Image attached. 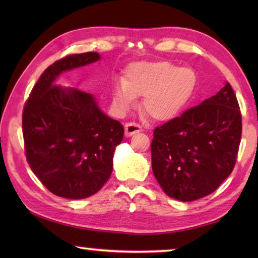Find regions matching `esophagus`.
<instances>
[{"label":"esophagus","instance_id":"1","mask_svg":"<svg viewBox=\"0 0 258 258\" xmlns=\"http://www.w3.org/2000/svg\"><path fill=\"white\" fill-rule=\"evenodd\" d=\"M142 132V127L141 126H139L134 123H127L125 124V137L126 138H130L132 137L133 134L135 133H140Z\"/></svg>","mask_w":258,"mask_h":258}]
</instances>
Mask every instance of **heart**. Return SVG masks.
<instances>
[{
  "label": "heart",
  "mask_w": 258,
  "mask_h": 258,
  "mask_svg": "<svg viewBox=\"0 0 258 258\" xmlns=\"http://www.w3.org/2000/svg\"><path fill=\"white\" fill-rule=\"evenodd\" d=\"M195 72L168 61H137L126 68L123 81L113 86L112 108L125 116L143 97L142 110L157 121L171 120L180 113L195 92Z\"/></svg>",
  "instance_id": "obj_1"
}]
</instances>
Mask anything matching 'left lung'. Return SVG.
<instances>
[{"instance_id":"obj_1","label":"left lung","mask_w":258,"mask_h":258,"mask_svg":"<svg viewBox=\"0 0 258 258\" xmlns=\"http://www.w3.org/2000/svg\"><path fill=\"white\" fill-rule=\"evenodd\" d=\"M241 113L229 82L209 99L154 131L152 172L168 197L194 202L215 191L234 167Z\"/></svg>"}]
</instances>
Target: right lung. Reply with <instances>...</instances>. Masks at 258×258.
Wrapping results in <instances>:
<instances>
[{"label": "right lung", "mask_w": 258, "mask_h": 258, "mask_svg": "<svg viewBox=\"0 0 258 258\" xmlns=\"http://www.w3.org/2000/svg\"><path fill=\"white\" fill-rule=\"evenodd\" d=\"M100 59L97 52H86L55 61L24 109L26 158L43 185L62 198L97 194L111 175L113 152L124 137L123 125L100 109L93 94L55 84L62 73Z\"/></svg>", "instance_id": "1"}]
</instances>
